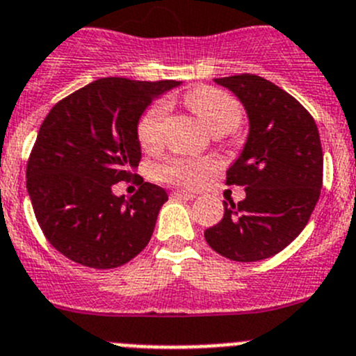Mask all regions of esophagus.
<instances>
[{
	"instance_id": "esophagus-1",
	"label": "esophagus",
	"mask_w": 356,
	"mask_h": 356,
	"mask_svg": "<svg viewBox=\"0 0 356 356\" xmlns=\"http://www.w3.org/2000/svg\"><path fill=\"white\" fill-rule=\"evenodd\" d=\"M172 197H180V200H194V194L193 193H185V191H175L172 193Z\"/></svg>"
}]
</instances>
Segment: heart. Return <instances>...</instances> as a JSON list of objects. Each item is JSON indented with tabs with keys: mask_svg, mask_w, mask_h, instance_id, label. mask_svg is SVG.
Returning a JSON list of instances; mask_svg holds the SVG:
<instances>
[{
	"mask_svg": "<svg viewBox=\"0 0 356 356\" xmlns=\"http://www.w3.org/2000/svg\"><path fill=\"white\" fill-rule=\"evenodd\" d=\"M185 103L213 135L229 134L241 124V105L234 96H229L225 90L205 87V85L196 87L185 94ZM165 115H168V105L163 102L153 103L144 110V114L137 122V139L144 149L151 151L162 144ZM212 168L213 163L210 160L175 156V159H168L159 163L155 175L159 180L168 181V184L196 187Z\"/></svg>",
	"mask_w": 356,
	"mask_h": 356,
	"instance_id": "1",
	"label": "heart"
}]
</instances>
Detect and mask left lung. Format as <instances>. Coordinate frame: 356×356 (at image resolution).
Here are the masks:
<instances>
[{"mask_svg":"<svg viewBox=\"0 0 356 356\" xmlns=\"http://www.w3.org/2000/svg\"><path fill=\"white\" fill-rule=\"evenodd\" d=\"M244 105L250 135L226 171V185L246 197L222 203L225 216L205 232L209 246L235 262L269 259L303 232L323 187L316 121L296 97L257 74L216 78Z\"/></svg>","mask_w":356,"mask_h":356,"instance_id":"obj_1","label":"left lung"}]
</instances>
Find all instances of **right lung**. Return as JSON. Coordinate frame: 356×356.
<instances>
[{"label":"right lung","mask_w":356,"mask_h":356,"mask_svg":"<svg viewBox=\"0 0 356 356\" xmlns=\"http://www.w3.org/2000/svg\"><path fill=\"white\" fill-rule=\"evenodd\" d=\"M180 81L99 78L56 103L40 124L26 165V188L44 237L72 262L114 269L147 246L162 187L140 178L124 200L118 181L139 178L137 122L155 96Z\"/></svg>","instance_id":"1"}]
</instances>
